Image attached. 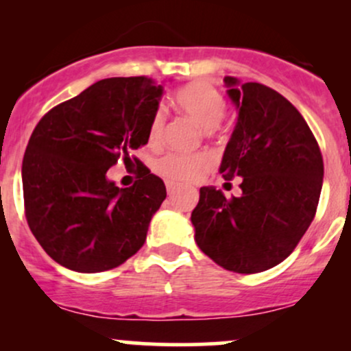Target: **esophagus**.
<instances>
[{"instance_id":"34e87169","label":"esophagus","mask_w":351,"mask_h":351,"mask_svg":"<svg viewBox=\"0 0 351 351\" xmlns=\"http://www.w3.org/2000/svg\"><path fill=\"white\" fill-rule=\"evenodd\" d=\"M176 186H178V184H175V183H173V181H167V191H168V195H173V193H175Z\"/></svg>"}]
</instances>
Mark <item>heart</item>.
<instances>
[{
	"instance_id": "1",
	"label": "heart",
	"mask_w": 351,
	"mask_h": 351,
	"mask_svg": "<svg viewBox=\"0 0 351 351\" xmlns=\"http://www.w3.org/2000/svg\"><path fill=\"white\" fill-rule=\"evenodd\" d=\"M173 102H175V107L178 108L181 114L188 115L189 119L195 120L206 132L213 130V128L219 125L228 108L224 95L216 87L206 82H193L181 87L175 94V97H173ZM165 122H167L165 110L158 108L152 115L150 127H148V140H150V143H158L162 140ZM211 167L213 158L209 155H168L156 165L160 175L170 181H176V183L198 180Z\"/></svg>"
}]
</instances>
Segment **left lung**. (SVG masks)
Segmentation results:
<instances>
[{"label":"left lung","instance_id":"left-lung-1","mask_svg":"<svg viewBox=\"0 0 351 351\" xmlns=\"http://www.w3.org/2000/svg\"><path fill=\"white\" fill-rule=\"evenodd\" d=\"M237 122L219 173L241 181L228 199L215 186L199 188L191 223L198 247L217 265L256 274L280 264L315 216L324 160L300 112L279 92L226 75Z\"/></svg>","mask_w":351,"mask_h":351}]
</instances>
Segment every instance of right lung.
Masks as SVG:
<instances>
[{
	"label": "right lung",
	"mask_w": 351,
	"mask_h": 351,
	"mask_svg": "<svg viewBox=\"0 0 351 351\" xmlns=\"http://www.w3.org/2000/svg\"><path fill=\"white\" fill-rule=\"evenodd\" d=\"M162 95L163 86L143 75L102 79L36 125L23 158L24 208L34 237L58 264L108 271L145 244L167 198L165 183L142 167L134 186L119 188L107 171L148 143Z\"/></svg>",
	"instance_id": "1"
}]
</instances>
